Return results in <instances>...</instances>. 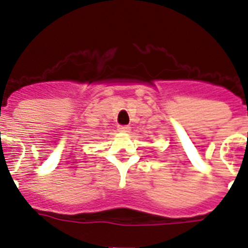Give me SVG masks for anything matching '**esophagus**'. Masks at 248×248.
I'll list each match as a JSON object with an SVG mask.
<instances>
[{"label": "esophagus", "mask_w": 248, "mask_h": 248, "mask_svg": "<svg viewBox=\"0 0 248 248\" xmlns=\"http://www.w3.org/2000/svg\"><path fill=\"white\" fill-rule=\"evenodd\" d=\"M119 132H129L130 130V126L129 125H120L118 128Z\"/></svg>", "instance_id": "esophagus-1"}]
</instances>
